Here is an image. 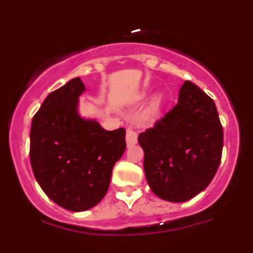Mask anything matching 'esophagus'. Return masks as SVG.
<instances>
[{"instance_id": "obj_1", "label": "esophagus", "mask_w": 253, "mask_h": 253, "mask_svg": "<svg viewBox=\"0 0 253 253\" xmlns=\"http://www.w3.org/2000/svg\"><path fill=\"white\" fill-rule=\"evenodd\" d=\"M136 141H138V134H136L135 130L128 128L126 132V143H127V146L130 147L133 146V145L136 144Z\"/></svg>"}]
</instances>
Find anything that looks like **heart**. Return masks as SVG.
Segmentation results:
<instances>
[{
    "label": "heart",
    "mask_w": 253,
    "mask_h": 253,
    "mask_svg": "<svg viewBox=\"0 0 253 253\" xmlns=\"http://www.w3.org/2000/svg\"><path fill=\"white\" fill-rule=\"evenodd\" d=\"M163 95H157L156 97H153V100L149 103V106L144 109V112L141 113L140 120L141 123L151 125L155 124L159 119L161 115V109L163 106Z\"/></svg>",
    "instance_id": "b5f03b06"
}]
</instances>
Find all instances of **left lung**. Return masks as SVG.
I'll return each mask as SVG.
<instances>
[{
  "label": "left lung",
  "mask_w": 253,
  "mask_h": 253,
  "mask_svg": "<svg viewBox=\"0 0 253 253\" xmlns=\"http://www.w3.org/2000/svg\"><path fill=\"white\" fill-rule=\"evenodd\" d=\"M151 190L165 201L185 202L210 185L223 146L215 103L185 81L178 103L138 136Z\"/></svg>",
  "instance_id": "1"
}]
</instances>
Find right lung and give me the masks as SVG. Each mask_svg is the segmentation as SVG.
<instances>
[{
    "instance_id": "1",
    "label": "right lung",
    "mask_w": 253,
    "mask_h": 253,
    "mask_svg": "<svg viewBox=\"0 0 253 253\" xmlns=\"http://www.w3.org/2000/svg\"><path fill=\"white\" fill-rule=\"evenodd\" d=\"M85 86L80 77L47 95L33 117L31 165L37 182L58 206L83 211L96 206L109 188L114 164L126 149V130H106L78 114Z\"/></svg>"
}]
</instances>
